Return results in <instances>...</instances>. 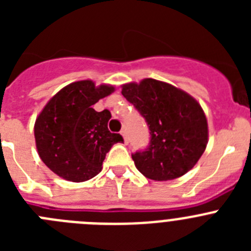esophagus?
<instances>
[{"label": "esophagus", "mask_w": 251, "mask_h": 251, "mask_svg": "<svg viewBox=\"0 0 251 251\" xmlns=\"http://www.w3.org/2000/svg\"><path fill=\"white\" fill-rule=\"evenodd\" d=\"M121 134H122V136H123L124 143H126V145H128V142H129V138H128V137H127V133H126V130L122 129L121 130Z\"/></svg>", "instance_id": "34e87169"}]
</instances>
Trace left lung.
<instances>
[{
	"label": "left lung",
	"mask_w": 251,
	"mask_h": 251,
	"mask_svg": "<svg viewBox=\"0 0 251 251\" xmlns=\"http://www.w3.org/2000/svg\"><path fill=\"white\" fill-rule=\"evenodd\" d=\"M122 94L134 105L150 128V146L133 153L137 170L156 181L187 174L207 146V119L196 99L156 79L122 85Z\"/></svg>",
	"instance_id": "1"
}]
</instances>
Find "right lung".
<instances>
[{
  "mask_svg": "<svg viewBox=\"0 0 251 251\" xmlns=\"http://www.w3.org/2000/svg\"><path fill=\"white\" fill-rule=\"evenodd\" d=\"M114 92V86L92 80L69 84L48 101L35 122V141L40 158L54 174L72 182H84L101 171L112 146L123 142L110 133L108 109L92 108Z\"/></svg>",
  "mask_w": 251,
  "mask_h": 251,
  "instance_id": "add662e5",
  "label": "right lung"
}]
</instances>
